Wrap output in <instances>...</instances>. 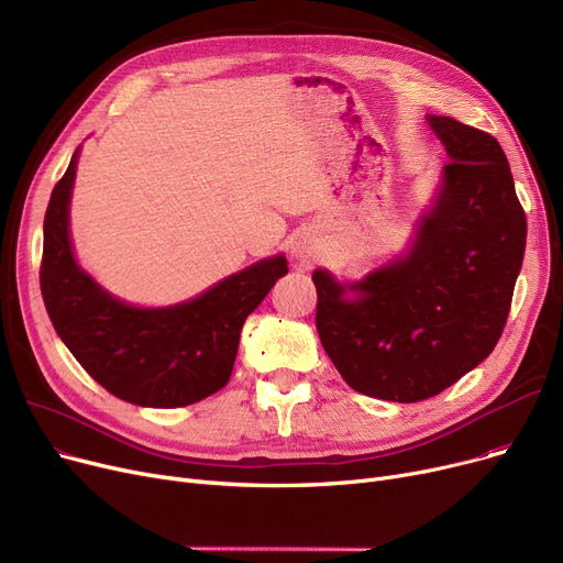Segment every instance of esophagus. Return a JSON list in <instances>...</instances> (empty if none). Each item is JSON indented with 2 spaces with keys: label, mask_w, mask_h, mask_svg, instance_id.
I'll use <instances>...</instances> for the list:
<instances>
[{
  "label": "esophagus",
  "mask_w": 563,
  "mask_h": 563,
  "mask_svg": "<svg viewBox=\"0 0 563 563\" xmlns=\"http://www.w3.org/2000/svg\"><path fill=\"white\" fill-rule=\"evenodd\" d=\"M289 255L297 260L299 264L314 262L321 255L317 232L310 230V228H303V230H299L297 234H294L291 242H289Z\"/></svg>",
  "instance_id": "1"
}]
</instances>
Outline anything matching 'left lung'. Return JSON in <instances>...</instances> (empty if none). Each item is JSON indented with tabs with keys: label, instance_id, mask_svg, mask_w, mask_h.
<instances>
[{
	"label": "left lung",
	"instance_id": "left-lung-1",
	"mask_svg": "<svg viewBox=\"0 0 563 563\" xmlns=\"http://www.w3.org/2000/svg\"><path fill=\"white\" fill-rule=\"evenodd\" d=\"M427 123L450 162L406 251L361 280L312 274L317 333L342 378L399 404L442 393L490 356L527 240L497 139L450 115Z\"/></svg>",
	"mask_w": 563,
	"mask_h": 563
}]
</instances>
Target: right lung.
<instances>
[{"mask_svg": "<svg viewBox=\"0 0 563 563\" xmlns=\"http://www.w3.org/2000/svg\"><path fill=\"white\" fill-rule=\"evenodd\" d=\"M81 145L56 183L43 223L41 291L77 363L118 399L147 408L189 406L221 390L246 317L287 274L283 253L225 276L198 297L159 308L118 299L77 262L70 200Z\"/></svg>", "mask_w": 563, "mask_h": 563, "instance_id": "obj_1", "label": "right lung"}]
</instances>
